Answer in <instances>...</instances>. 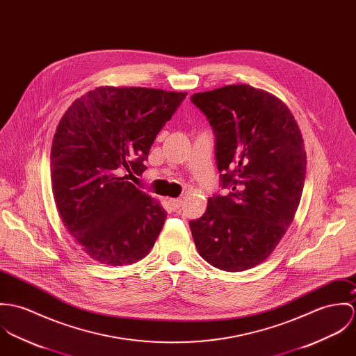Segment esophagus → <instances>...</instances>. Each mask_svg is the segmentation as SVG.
<instances>
[{"mask_svg": "<svg viewBox=\"0 0 356 356\" xmlns=\"http://www.w3.org/2000/svg\"><path fill=\"white\" fill-rule=\"evenodd\" d=\"M169 203H170V206L175 209V210H177V209H180L181 207V204H183V200L181 199H169Z\"/></svg>", "mask_w": 356, "mask_h": 356, "instance_id": "1", "label": "esophagus"}]
</instances>
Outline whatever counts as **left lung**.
<instances>
[{
    "label": "left lung",
    "mask_w": 356,
    "mask_h": 356,
    "mask_svg": "<svg viewBox=\"0 0 356 356\" xmlns=\"http://www.w3.org/2000/svg\"><path fill=\"white\" fill-rule=\"evenodd\" d=\"M216 136L221 188L202 217L190 221L199 255L225 272L265 261L298 210L306 152L288 106L268 91L232 84L191 95Z\"/></svg>",
    "instance_id": "left-lung-1"
}]
</instances>
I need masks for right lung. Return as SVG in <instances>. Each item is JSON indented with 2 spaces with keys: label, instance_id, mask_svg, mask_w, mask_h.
I'll return each mask as SVG.
<instances>
[{
  "label": "right lung",
  "instance_id": "1",
  "mask_svg": "<svg viewBox=\"0 0 356 356\" xmlns=\"http://www.w3.org/2000/svg\"><path fill=\"white\" fill-rule=\"evenodd\" d=\"M186 95L97 87L60 121L50 154L53 197L63 224L92 259L131 265L153 248L168 213L128 179L147 169L152 145Z\"/></svg>",
  "mask_w": 356,
  "mask_h": 356
}]
</instances>
